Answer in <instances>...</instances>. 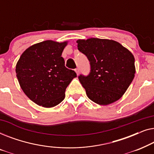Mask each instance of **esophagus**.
<instances>
[{
	"mask_svg": "<svg viewBox=\"0 0 154 154\" xmlns=\"http://www.w3.org/2000/svg\"><path fill=\"white\" fill-rule=\"evenodd\" d=\"M75 73H76V74L77 75H79V72H80V70H79V69H75Z\"/></svg>",
	"mask_w": 154,
	"mask_h": 154,
	"instance_id": "1",
	"label": "esophagus"
}]
</instances>
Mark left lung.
<instances>
[{"label": "left lung", "mask_w": 154, "mask_h": 154, "mask_svg": "<svg viewBox=\"0 0 154 154\" xmlns=\"http://www.w3.org/2000/svg\"><path fill=\"white\" fill-rule=\"evenodd\" d=\"M76 43L90 64L89 75L79 76L88 98L100 105L119 100L134 77L133 54L113 40L91 38Z\"/></svg>", "instance_id": "8db88e82"}]
</instances>
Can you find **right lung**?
<instances>
[{
	"mask_svg": "<svg viewBox=\"0 0 154 154\" xmlns=\"http://www.w3.org/2000/svg\"><path fill=\"white\" fill-rule=\"evenodd\" d=\"M67 41H45L25 50L16 65L19 83L25 94L46 108L55 106L65 97V90L77 76L67 69L62 54Z\"/></svg>",
	"mask_w": 154,
	"mask_h": 154,
	"instance_id": "obj_1",
	"label": "right lung"
}]
</instances>
